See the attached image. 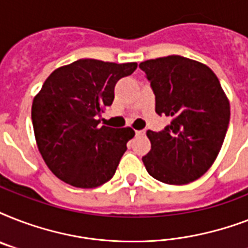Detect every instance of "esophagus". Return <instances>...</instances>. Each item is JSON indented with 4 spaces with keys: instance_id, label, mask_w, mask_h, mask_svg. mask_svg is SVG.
<instances>
[{
    "instance_id": "obj_1",
    "label": "esophagus",
    "mask_w": 248,
    "mask_h": 248,
    "mask_svg": "<svg viewBox=\"0 0 248 248\" xmlns=\"http://www.w3.org/2000/svg\"><path fill=\"white\" fill-rule=\"evenodd\" d=\"M144 134H145V131H144V130H136V131H135V135L136 136L144 135Z\"/></svg>"
}]
</instances>
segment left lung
Segmentation results:
<instances>
[{"label":"left lung","mask_w":248,"mask_h":248,"mask_svg":"<svg viewBox=\"0 0 248 248\" xmlns=\"http://www.w3.org/2000/svg\"><path fill=\"white\" fill-rule=\"evenodd\" d=\"M155 95V112L171 117L165 130H148V173L165 184L197 180L215 162L231 120V105L216 75L197 60L170 55L139 64Z\"/></svg>","instance_id":"left-lung-1"}]
</instances>
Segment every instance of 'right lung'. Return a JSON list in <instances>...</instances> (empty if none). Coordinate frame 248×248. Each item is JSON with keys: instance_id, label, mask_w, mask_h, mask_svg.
Returning a JSON list of instances; mask_svg holds the SVG:
<instances>
[{"instance_id": "right-lung-1", "label": "right lung", "mask_w": 248, "mask_h": 248, "mask_svg": "<svg viewBox=\"0 0 248 248\" xmlns=\"http://www.w3.org/2000/svg\"><path fill=\"white\" fill-rule=\"evenodd\" d=\"M136 63L79 59L48 76L33 99L37 147L51 172L76 188H96L110 180L134 138L131 127L99 126L112 105L114 86Z\"/></svg>"}]
</instances>
